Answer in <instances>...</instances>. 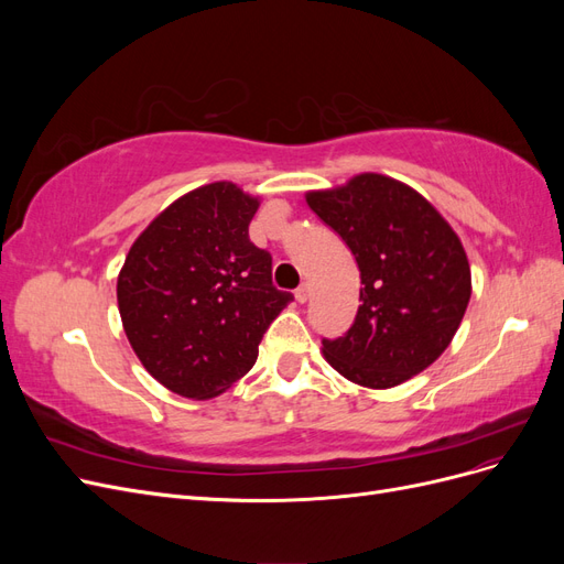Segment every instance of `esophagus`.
<instances>
[{
	"label": "esophagus",
	"mask_w": 564,
	"mask_h": 564,
	"mask_svg": "<svg viewBox=\"0 0 564 564\" xmlns=\"http://www.w3.org/2000/svg\"><path fill=\"white\" fill-rule=\"evenodd\" d=\"M294 296H296V301H299V303H305V301L311 299V286L303 282V284L296 289V294H294Z\"/></svg>",
	"instance_id": "34e87169"
}]
</instances>
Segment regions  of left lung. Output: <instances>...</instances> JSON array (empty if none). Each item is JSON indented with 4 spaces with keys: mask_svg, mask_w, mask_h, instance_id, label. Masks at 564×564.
<instances>
[{
    "mask_svg": "<svg viewBox=\"0 0 564 564\" xmlns=\"http://www.w3.org/2000/svg\"><path fill=\"white\" fill-rule=\"evenodd\" d=\"M352 251L360 301L350 329L322 338L327 362L352 383L392 388L445 352L470 301L464 245L429 199L381 174L305 195Z\"/></svg>",
    "mask_w": 564,
    "mask_h": 564,
    "instance_id": "left-lung-1",
    "label": "left lung"
}]
</instances>
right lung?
I'll return each instance as SVG.
<instances>
[{
	"instance_id": "right-lung-1",
	"label": "right lung",
	"mask_w": 564,
	"mask_h": 564,
	"mask_svg": "<svg viewBox=\"0 0 564 564\" xmlns=\"http://www.w3.org/2000/svg\"><path fill=\"white\" fill-rule=\"evenodd\" d=\"M256 209L235 183L202 185L139 235L117 278L133 352L183 398L209 400L242 379L294 301L272 286V256L249 240Z\"/></svg>"
}]
</instances>
